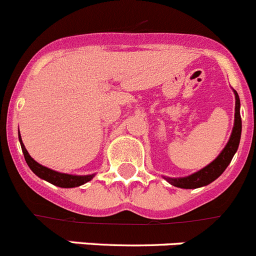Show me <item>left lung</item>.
<instances>
[{
    "mask_svg": "<svg viewBox=\"0 0 256 256\" xmlns=\"http://www.w3.org/2000/svg\"><path fill=\"white\" fill-rule=\"evenodd\" d=\"M234 92V98H236V104H234V130L230 133V141L226 144V148L222 150L214 162H210L206 165L205 168L201 170L196 172V173L191 174L188 177H182V178H169L164 177L165 180H168L170 184L180 188H198V187H204L212 180H216V178L220 176L223 172L226 170L228 165H230V160L236 154L237 148L240 144V138H241V130H242V123H241V115H240V97L236 91Z\"/></svg>",
    "mask_w": 256,
    "mask_h": 256,
    "instance_id": "left-lung-1",
    "label": "left lung"
}]
</instances>
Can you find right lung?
Listing matches in <instances>:
<instances>
[{
	"label": "right lung",
	"mask_w": 256,
	"mask_h": 256,
	"mask_svg": "<svg viewBox=\"0 0 256 256\" xmlns=\"http://www.w3.org/2000/svg\"><path fill=\"white\" fill-rule=\"evenodd\" d=\"M19 141L22 144V150L24 154V158H26V162L28 164L29 168L32 169V172L38 176L42 180H47V182L52 183L58 187H62V188H72V187H78L82 186L84 183H87L88 180H91L94 177V174H88V176H72V174L66 173H60V172L52 170V169L46 168L44 165H40V162H36L29 152L26 151V146L22 144V137H20L19 133Z\"/></svg>",
	"instance_id": "add662e5"
}]
</instances>
